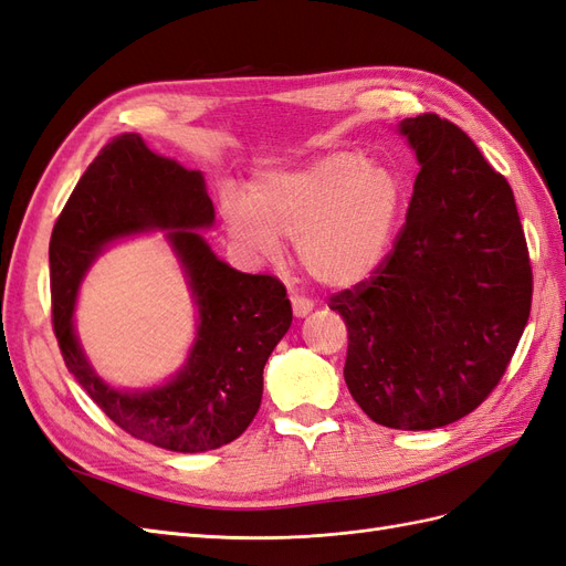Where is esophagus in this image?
Instances as JSON below:
<instances>
[{
  "label": "esophagus",
  "mask_w": 566,
  "mask_h": 566,
  "mask_svg": "<svg viewBox=\"0 0 566 566\" xmlns=\"http://www.w3.org/2000/svg\"><path fill=\"white\" fill-rule=\"evenodd\" d=\"M290 302H293V314H295L297 318L306 316V314H310V312L314 310V302L306 300V297H300V295H293V297H290Z\"/></svg>",
  "instance_id": "34e87169"
}]
</instances>
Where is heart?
<instances>
[{
    "label": "heart",
    "instance_id": "obj_1",
    "mask_svg": "<svg viewBox=\"0 0 566 566\" xmlns=\"http://www.w3.org/2000/svg\"><path fill=\"white\" fill-rule=\"evenodd\" d=\"M408 186L397 167L356 150H331L295 167L269 169L221 196L231 241L256 260L295 241L300 264L331 287H352L378 271L397 241Z\"/></svg>",
    "mask_w": 566,
    "mask_h": 566
}]
</instances>
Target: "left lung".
<instances>
[{
    "mask_svg": "<svg viewBox=\"0 0 566 566\" xmlns=\"http://www.w3.org/2000/svg\"><path fill=\"white\" fill-rule=\"evenodd\" d=\"M399 132L420 163L406 224L370 279L331 297L347 323L345 382L391 430H434L501 382L531 312L515 196L470 136L422 113Z\"/></svg>",
    "mask_w": 566,
    "mask_h": 566,
    "instance_id": "obj_1",
    "label": "left lung"
}]
</instances>
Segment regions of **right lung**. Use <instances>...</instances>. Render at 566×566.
<instances>
[{"label": "right lung", "mask_w": 566, "mask_h": 566, "mask_svg": "<svg viewBox=\"0 0 566 566\" xmlns=\"http://www.w3.org/2000/svg\"><path fill=\"white\" fill-rule=\"evenodd\" d=\"M212 221L200 172L153 153L139 134H119L77 181L49 243L51 321L67 370L119 430L177 453L212 451L248 430L262 403L266 358L293 323L279 279L231 269L193 231ZM150 228L170 231L199 306V335L167 386L123 392L101 381L81 354L74 297L101 249Z\"/></svg>", "instance_id": "add662e5"}]
</instances>
